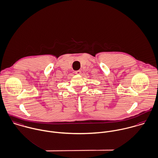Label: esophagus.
Listing matches in <instances>:
<instances>
[{
    "label": "esophagus",
    "instance_id": "34e87169",
    "mask_svg": "<svg viewBox=\"0 0 158 158\" xmlns=\"http://www.w3.org/2000/svg\"><path fill=\"white\" fill-rule=\"evenodd\" d=\"M75 73H76V74H81V70H77V71H75Z\"/></svg>",
    "mask_w": 158,
    "mask_h": 158
}]
</instances>
